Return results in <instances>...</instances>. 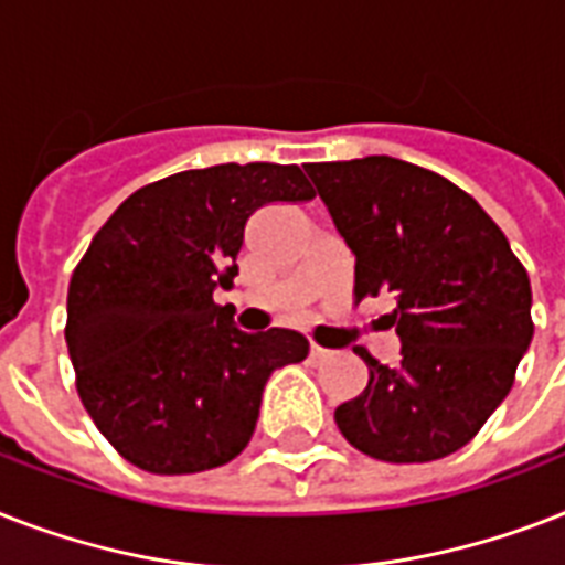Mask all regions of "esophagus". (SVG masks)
Returning a JSON list of instances; mask_svg holds the SVG:
<instances>
[{
    "label": "esophagus",
    "instance_id": "34e87169",
    "mask_svg": "<svg viewBox=\"0 0 565 565\" xmlns=\"http://www.w3.org/2000/svg\"><path fill=\"white\" fill-rule=\"evenodd\" d=\"M330 356H333V351H328V348H322V345H310V362H313V365H324V362L330 360Z\"/></svg>",
    "mask_w": 565,
    "mask_h": 565
}]
</instances>
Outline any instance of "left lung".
Returning a JSON list of instances; mask_svg holds the SVG:
<instances>
[{
	"label": "left lung",
	"instance_id": "8db88e82",
	"mask_svg": "<svg viewBox=\"0 0 565 565\" xmlns=\"http://www.w3.org/2000/svg\"><path fill=\"white\" fill-rule=\"evenodd\" d=\"M356 258L354 296L392 292L401 362L369 365L342 403L339 433L392 465L465 447L508 397L534 337L531 281L502 228L473 196L392 156L305 164Z\"/></svg>",
	"mask_w": 565,
	"mask_h": 565
}]
</instances>
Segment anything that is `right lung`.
Instances as JSON below:
<instances>
[{
  "instance_id": "1",
  "label": "right lung",
  "mask_w": 565,
  "mask_h": 565,
  "mask_svg": "<svg viewBox=\"0 0 565 565\" xmlns=\"http://www.w3.org/2000/svg\"><path fill=\"white\" fill-rule=\"evenodd\" d=\"M313 196L296 164H214L139 188L92 237L68 281L66 345L86 412L130 465L200 473L249 444L267 380L310 342L246 333L214 290H232L260 205Z\"/></svg>"
}]
</instances>
